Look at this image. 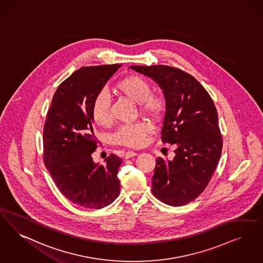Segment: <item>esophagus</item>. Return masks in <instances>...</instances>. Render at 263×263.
Segmentation results:
<instances>
[{"label":"esophagus","instance_id":"1","mask_svg":"<svg viewBox=\"0 0 263 263\" xmlns=\"http://www.w3.org/2000/svg\"><path fill=\"white\" fill-rule=\"evenodd\" d=\"M136 156H138V153H137V152L128 151V152H126V154H125V158L128 159V158H133V157H136Z\"/></svg>","mask_w":263,"mask_h":263}]
</instances>
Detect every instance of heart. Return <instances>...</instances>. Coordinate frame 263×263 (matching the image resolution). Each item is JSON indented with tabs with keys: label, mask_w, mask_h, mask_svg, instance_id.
<instances>
[{
	"label": "heart",
	"mask_w": 263,
	"mask_h": 263,
	"mask_svg": "<svg viewBox=\"0 0 263 263\" xmlns=\"http://www.w3.org/2000/svg\"><path fill=\"white\" fill-rule=\"evenodd\" d=\"M115 92L138 104L142 115L153 120H158L162 116L165 101L159 95L153 94L152 84L146 78L139 75H130L119 80L114 87ZM92 117L98 125L105 126L111 120L110 102L105 93H99L92 104ZM151 126L147 122L122 125L114 134V142L129 147H139L145 144Z\"/></svg>",
	"instance_id": "heart-1"
}]
</instances>
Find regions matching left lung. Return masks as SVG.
<instances>
[{"label":"left lung","mask_w":263,"mask_h":263,"mask_svg":"<svg viewBox=\"0 0 263 263\" xmlns=\"http://www.w3.org/2000/svg\"><path fill=\"white\" fill-rule=\"evenodd\" d=\"M155 80L165 99L161 141L175 144L172 160L156 159L152 179L154 196L180 206L197 199L206 188L219 161L222 137L216 107L200 82L168 65H131Z\"/></svg>","instance_id":"left-lung-1"}]
</instances>
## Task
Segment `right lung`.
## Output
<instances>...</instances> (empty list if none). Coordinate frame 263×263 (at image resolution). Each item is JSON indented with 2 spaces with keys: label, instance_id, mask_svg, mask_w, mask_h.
Masks as SVG:
<instances>
[{
  "label": "right lung",
  "instance_id": "1",
  "mask_svg": "<svg viewBox=\"0 0 263 263\" xmlns=\"http://www.w3.org/2000/svg\"><path fill=\"white\" fill-rule=\"evenodd\" d=\"M121 64L81 67L53 95L43 131L44 163L65 198L89 210L110 204L120 193L117 172L122 159L115 155L105 165L95 163L98 140L92 104Z\"/></svg>",
  "mask_w": 263,
  "mask_h": 263
}]
</instances>
